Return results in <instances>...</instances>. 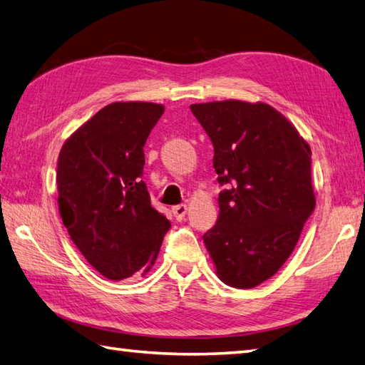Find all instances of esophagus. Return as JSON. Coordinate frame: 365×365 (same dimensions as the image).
Wrapping results in <instances>:
<instances>
[{"instance_id":"1","label":"esophagus","mask_w":365,"mask_h":365,"mask_svg":"<svg viewBox=\"0 0 365 365\" xmlns=\"http://www.w3.org/2000/svg\"><path fill=\"white\" fill-rule=\"evenodd\" d=\"M188 212V207L187 205H175L173 207V213L175 216L177 221H182L185 218V215Z\"/></svg>"}]
</instances>
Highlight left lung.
I'll return each mask as SVG.
<instances>
[{"instance_id":"obj_1","label":"left lung","mask_w":365,"mask_h":365,"mask_svg":"<svg viewBox=\"0 0 365 365\" xmlns=\"http://www.w3.org/2000/svg\"><path fill=\"white\" fill-rule=\"evenodd\" d=\"M191 111L210 136L220 216L204 243L224 284L252 289L274 276L315 208L311 147L263 102L221 100Z\"/></svg>"}]
</instances>
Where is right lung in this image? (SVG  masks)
I'll return each mask as SVG.
<instances>
[{
    "instance_id": "right-lung-1",
    "label": "right lung",
    "mask_w": 365,
    "mask_h": 365,
    "mask_svg": "<svg viewBox=\"0 0 365 365\" xmlns=\"http://www.w3.org/2000/svg\"><path fill=\"white\" fill-rule=\"evenodd\" d=\"M163 113L160 103H110L59 152L61 218L86 260L111 281L144 276L170 227L143 180V147Z\"/></svg>"
}]
</instances>
